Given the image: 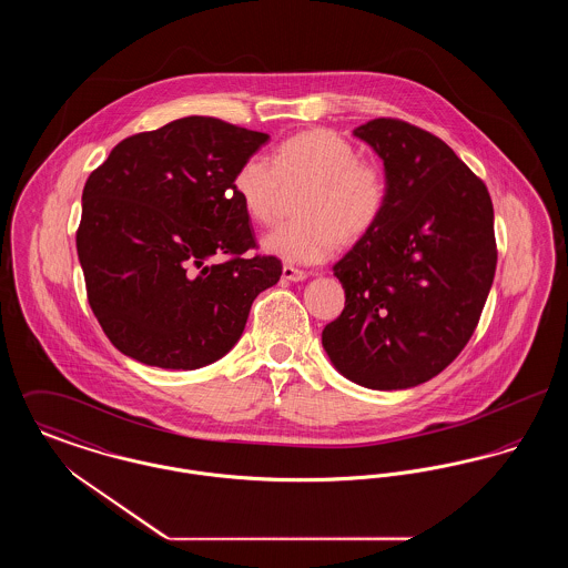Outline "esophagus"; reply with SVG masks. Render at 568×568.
<instances>
[{"instance_id": "1", "label": "esophagus", "mask_w": 568, "mask_h": 568, "mask_svg": "<svg viewBox=\"0 0 568 568\" xmlns=\"http://www.w3.org/2000/svg\"><path fill=\"white\" fill-rule=\"evenodd\" d=\"M306 276H308V272L300 271L296 266H290V264L283 266V278L285 281H304Z\"/></svg>"}]
</instances>
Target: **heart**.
<instances>
[{
    "instance_id": "obj_1",
    "label": "heart",
    "mask_w": 568,
    "mask_h": 568,
    "mask_svg": "<svg viewBox=\"0 0 568 568\" xmlns=\"http://www.w3.org/2000/svg\"><path fill=\"white\" fill-rule=\"evenodd\" d=\"M296 221L271 230L262 246L290 264H322L343 243H357L377 227L387 206V179L377 163L327 130L290 135L272 149L271 162L251 155L236 168L232 190L244 213L264 225L283 190L302 187Z\"/></svg>"
}]
</instances>
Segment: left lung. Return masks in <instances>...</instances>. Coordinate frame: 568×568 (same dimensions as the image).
I'll return each instance as SVG.
<instances>
[{
    "mask_svg": "<svg viewBox=\"0 0 568 568\" xmlns=\"http://www.w3.org/2000/svg\"><path fill=\"white\" fill-rule=\"evenodd\" d=\"M385 165L377 227L334 264L345 308L322 343L336 371L371 389L443 373L470 341L496 272L486 183L436 135L400 119L353 130Z\"/></svg>",
    "mask_w": 568,
    "mask_h": 568,
    "instance_id": "1",
    "label": "left lung"
}]
</instances>
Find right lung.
<instances>
[{
  "mask_svg": "<svg viewBox=\"0 0 568 568\" xmlns=\"http://www.w3.org/2000/svg\"><path fill=\"white\" fill-rule=\"evenodd\" d=\"M271 135L185 116L121 140L82 190L77 251L110 343L142 364L193 371L230 352L281 260L246 255L253 227L232 190Z\"/></svg>",
  "mask_w": 568,
  "mask_h": 568,
  "instance_id": "1",
  "label": "right lung"
}]
</instances>
